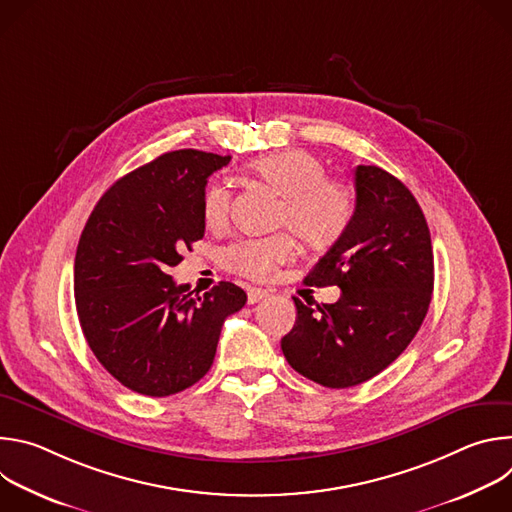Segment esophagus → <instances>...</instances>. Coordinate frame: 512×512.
Wrapping results in <instances>:
<instances>
[{
	"label": "esophagus",
	"mask_w": 512,
	"mask_h": 512,
	"mask_svg": "<svg viewBox=\"0 0 512 512\" xmlns=\"http://www.w3.org/2000/svg\"><path fill=\"white\" fill-rule=\"evenodd\" d=\"M269 294L265 289H261V287H249L247 289V300H249V304H257V302H261V300H265Z\"/></svg>",
	"instance_id": "esophagus-1"
}]
</instances>
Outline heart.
Segmentation results:
<instances>
[{
	"label": "heart",
	"mask_w": 512,
	"mask_h": 512,
	"mask_svg": "<svg viewBox=\"0 0 512 512\" xmlns=\"http://www.w3.org/2000/svg\"><path fill=\"white\" fill-rule=\"evenodd\" d=\"M253 172L283 196L279 223L294 229L312 247L334 245L354 216V192L342 182L326 176V164L308 150H283L251 164ZM231 194L223 184H212L202 202L204 221L223 225L229 214ZM296 255V239L289 233L265 239H245L225 249L229 269L263 279L279 263Z\"/></svg>",
	"instance_id": "obj_1"
}]
</instances>
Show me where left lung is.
Wrapping results in <instances>:
<instances>
[{"instance_id":"obj_1","label":"left lung","mask_w":512,"mask_h":512,"mask_svg":"<svg viewBox=\"0 0 512 512\" xmlns=\"http://www.w3.org/2000/svg\"><path fill=\"white\" fill-rule=\"evenodd\" d=\"M356 206L346 233L304 283L342 289L336 304H304L281 338L291 369L346 389L373 379L409 346L433 291L425 216L409 188L379 166H356Z\"/></svg>"}]
</instances>
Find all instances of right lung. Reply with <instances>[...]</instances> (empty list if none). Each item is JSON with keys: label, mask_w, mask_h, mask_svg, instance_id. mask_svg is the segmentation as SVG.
I'll return each instance as SVG.
<instances>
[{"label": "right lung", "mask_w": 512, "mask_h": 512, "mask_svg": "<svg viewBox=\"0 0 512 512\" xmlns=\"http://www.w3.org/2000/svg\"><path fill=\"white\" fill-rule=\"evenodd\" d=\"M229 162L168 152L117 180L81 235L75 302L83 334L103 367L139 395L168 397L198 383L225 320L247 302L231 281L192 296L168 275L204 237L206 180Z\"/></svg>", "instance_id": "obj_1"}]
</instances>
